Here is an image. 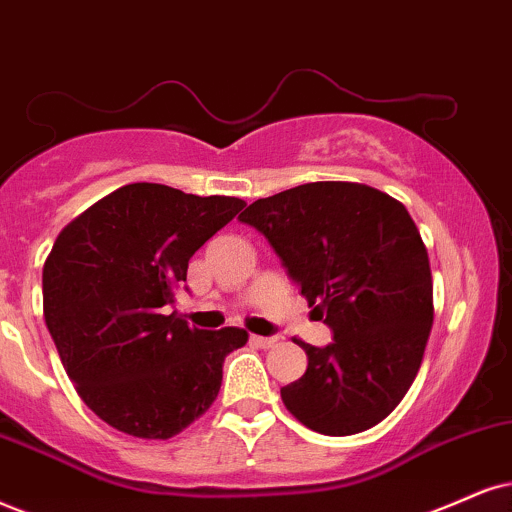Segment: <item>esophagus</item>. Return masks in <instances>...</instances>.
Masks as SVG:
<instances>
[{"instance_id": "34e87169", "label": "esophagus", "mask_w": 512, "mask_h": 512, "mask_svg": "<svg viewBox=\"0 0 512 512\" xmlns=\"http://www.w3.org/2000/svg\"><path fill=\"white\" fill-rule=\"evenodd\" d=\"M251 342L261 349H270V346L277 344V337H261V334H251Z\"/></svg>"}]
</instances>
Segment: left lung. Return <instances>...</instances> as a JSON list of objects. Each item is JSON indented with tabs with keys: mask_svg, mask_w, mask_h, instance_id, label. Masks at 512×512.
<instances>
[{
	"mask_svg": "<svg viewBox=\"0 0 512 512\" xmlns=\"http://www.w3.org/2000/svg\"><path fill=\"white\" fill-rule=\"evenodd\" d=\"M280 256L332 330L282 401L308 430L349 437L399 406L432 330L427 249L406 206L356 182H308L258 199L239 216Z\"/></svg>",
	"mask_w": 512,
	"mask_h": 512,
	"instance_id": "1",
	"label": "left lung"
}]
</instances>
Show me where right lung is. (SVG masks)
<instances>
[{
  "label": "right lung",
  "mask_w": 512,
  "mask_h": 512,
  "mask_svg": "<svg viewBox=\"0 0 512 512\" xmlns=\"http://www.w3.org/2000/svg\"><path fill=\"white\" fill-rule=\"evenodd\" d=\"M244 208L156 182L125 185L56 237L42 270L44 323L80 399L118 432L170 439L216 401L239 327L197 330L175 313L187 263Z\"/></svg>",
  "instance_id": "right-lung-1"
}]
</instances>
